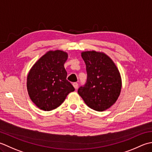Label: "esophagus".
<instances>
[{
    "instance_id": "34e87169",
    "label": "esophagus",
    "mask_w": 152,
    "mask_h": 152,
    "mask_svg": "<svg viewBox=\"0 0 152 152\" xmlns=\"http://www.w3.org/2000/svg\"><path fill=\"white\" fill-rule=\"evenodd\" d=\"M73 86H74V88H75V89H77V88H78V83H73Z\"/></svg>"
}]
</instances>
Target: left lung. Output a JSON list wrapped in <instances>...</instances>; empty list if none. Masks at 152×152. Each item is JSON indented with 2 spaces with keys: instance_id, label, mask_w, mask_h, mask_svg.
<instances>
[{
  "instance_id": "left-lung-1",
  "label": "left lung",
  "mask_w": 152,
  "mask_h": 152,
  "mask_svg": "<svg viewBox=\"0 0 152 152\" xmlns=\"http://www.w3.org/2000/svg\"><path fill=\"white\" fill-rule=\"evenodd\" d=\"M87 79L78 94L91 109L103 111L117 101L121 89V78L113 61L104 53L82 52Z\"/></svg>"
}]
</instances>
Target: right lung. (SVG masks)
<instances>
[{
	"mask_svg": "<svg viewBox=\"0 0 152 152\" xmlns=\"http://www.w3.org/2000/svg\"><path fill=\"white\" fill-rule=\"evenodd\" d=\"M67 54L49 51L39 59L27 76V87L31 100L39 109L50 111L60 106L75 88L67 80L64 64Z\"/></svg>",
	"mask_w": 152,
	"mask_h": 152,
	"instance_id": "right-lung-1",
	"label": "right lung"
}]
</instances>
